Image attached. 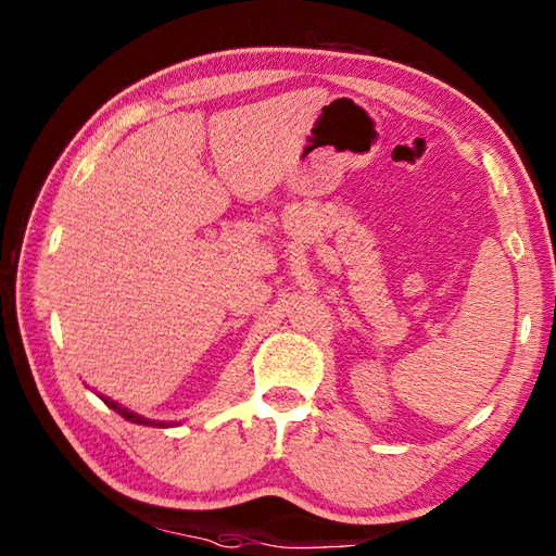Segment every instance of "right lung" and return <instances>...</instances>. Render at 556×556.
Returning <instances> with one entry per match:
<instances>
[{
	"label": "right lung",
	"instance_id": "1",
	"mask_svg": "<svg viewBox=\"0 0 556 556\" xmlns=\"http://www.w3.org/2000/svg\"><path fill=\"white\" fill-rule=\"evenodd\" d=\"M104 404H108L110 408H114L116 413H122V416L126 418V420H134V422H140V425H150V420H146V418H140V416H134V413H128L126 408H119V406H116L114 404V401H108V399H104ZM162 425V422H160Z\"/></svg>",
	"mask_w": 556,
	"mask_h": 556
}]
</instances>
